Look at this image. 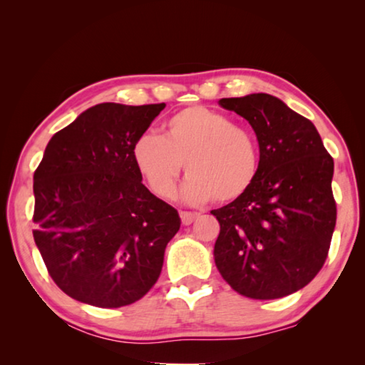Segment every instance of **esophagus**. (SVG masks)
I'll use <instances>...</instances> for the list:
<instances>
[{
	"label": "esophagus",
	"instance_id": "34e87169",
	"mask_svg": "<svg viewBox=\"0 0 365 365\" xmlns=\"http://www.w3.org/2000/svg\"><path fill=\"white\" fill-rule=\"evenodd\" d=\"M200 217V214L197 212H188V211H182L180 212V219H182V224L183 225H190L193 224V222Z\"/></svg>",
	"mask_w": 365,
	"mask_h": 365
}]
</instances>
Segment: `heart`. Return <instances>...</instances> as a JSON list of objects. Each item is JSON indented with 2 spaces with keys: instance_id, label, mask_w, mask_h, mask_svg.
Segmentation results:
<instances>
[{
  "instance_id": "1",
  "label": "heart",
  "mask_w": 365,
  "mask_h": 365,
  "mask_svg": "<svg viewBox=\"0 0 365 365\" xmlns=\"http://www.w3.org/2000/svg\"><path fill=\"white\" fill-rule=\"evenodd\" d=\"M163 137L145 132L130 148L132 163L154 195L169 197L180 172H188L182 195L200 205L232 202L248 193L259 172V148L248 128L227 115L191 104L164 122Z\"/></svg>"
}]
</instances>
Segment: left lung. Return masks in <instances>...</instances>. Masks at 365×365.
<instances>
[{"label": "left lung", "instance_id": "1", "mask_svg": "<svg viewBox=\"0 0 365 365\" xmlns=\"http://www.w3.org/2000/svg\"><path fill=\"white\" fill-rule=\"evenodd\" d=\"M219 104L250 122L259 172L248 193L211 211L220 224L214 261L246 298H283L304 288L329 255L333 159L314 123L279 98L252 93Z\"/></svg>", "mask_w": 365, "mask_h": 365}]
</instances>
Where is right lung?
<instances>
[{
	"instance_id": "right-lung-1",
	"label": "right lung",
	"mask_w": 365,
	"mask_h": 365,
	"mask_svg": "<svg viewBox=\"0 0 365 365\" xmlns=\"http://www.w3.org/2000/svg\"><path fill=\"white\" fill-rule=\"evenodd\" d=\"M165 108L101 103L53 135L34 174V240L54 283L96 307H122L150 292L177 209L154 196L130 148Z\"/></svg>"
}]
</instances>
